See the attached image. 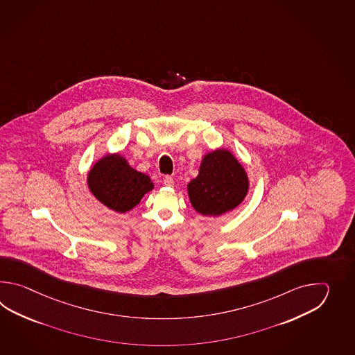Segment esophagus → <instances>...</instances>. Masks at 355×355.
<instances>
[{
  "mask_svg": "<svg viewBox=\"0 0 355 355\" xmlns=\"http://www.w3.org/2000/svg\"><path fill=\"white\" fill-rule=\"evenodd\" d=\"M164 184H165L166 187H173V185H174V179H173L171 176H165V178H164Z\"/></svg>",
  "mask_w": 355,
  "mask_h": 355,
  "instance_id": "34e87169",
  "label": "esophagus"
}]
</instances>
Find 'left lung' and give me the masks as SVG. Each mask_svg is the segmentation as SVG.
Returning <instances> with one entry per match:
<instances>
[{
  "label": "left lung",
  "instance_id": "1",
  "mask_svg": "<svg viewBox=\"0 0 355 355\" xmlns=\"http://www.w3.org/2000/svg\"><path fill=\"white\" fill-rule=\"evenodd\" d=\"M249 188L245 167L226 148L205 153L198 176L187 187L193 208L207 217H219L234 211L243 202Z\"/></svg>",
  "mask_w": 355,
  "mask_h": 355
}]
</instances>
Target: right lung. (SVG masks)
<instances>
[{"instance_id":"add662e5","label":"right lung","mask_w":355,"mask_h":355,"mask_svg":"<svg viewBox=\"0 0 355 355\" xmlns=\"http://www.w3.org/2000/svg\"><path fill=\"white\" fill-rule=\"evenodd\" d=\"M86 181L91 194L116 213L133 209L155 188L148 175L133 168L118 152L100 157L89 170Z\"/></svg>"}]
</instances>
